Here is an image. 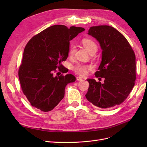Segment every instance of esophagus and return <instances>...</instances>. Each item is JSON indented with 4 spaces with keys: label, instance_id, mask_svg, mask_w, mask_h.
Wrapping results in <instances>:
<instances>
[{
    "label": "esophagus",
    "instance_id": "1",
    "mask_svg": "<svg viewBox=\"0 0 147 147\" xmlns=\"http://www.w3.org/2000/svg\"><path fill=\"white\" fill-rule=\"evenodd\" d=\"M77 81H81L83 80V78L81 77H77Z\"/></svg>",
    "mask_w": 147,
    "mask_h": 147
}]
</instances>
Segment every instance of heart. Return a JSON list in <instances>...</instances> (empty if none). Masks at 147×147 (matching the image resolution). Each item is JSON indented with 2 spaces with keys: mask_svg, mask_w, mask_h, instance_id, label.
<instances>
[{
  "mask_svg": "<svg viewBox=\"0 0 147 147\" xmlns=\"http://www.w3.org/2000/svg\"><path fill=\"white\" fill-rule=\"evenodd\" d=\"M82 44L85 47L87 50L91 54L95 53L97 50V45L94 41L89 38H84L82 40ZM75 53V47L74 45H71L69 48V55L70 56H73ZM91 69V66L88 65H84L78 64L75 65L74 68V72L80 76L84 77L87 75L88 70Z\"/></svg>",
  "mask_w": 147,
  "mask_h": 147,
  "instance_id": "obj_1",
  "label": "heart"
}]
</instances>
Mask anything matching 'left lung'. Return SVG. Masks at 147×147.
Returning a JSON list of instances; mask_svg holds the SVG:
<instances>
[{
	"instance_id": "1",
	"label": "left lung",
	"mask_w": 147,
	"mask_h": 147,
	"mask_svg": "<svg viewBox=\"0 0 147 147\" xmlns=\"http://www.w3.org/2000/svg\"><path fill=\"white\" fill-rule=\"evenodd\" d=\"M88 34L100 43L102 61L95 76L105 80L103 83L94 79L87 80L90 86L85 95L86 99L101 109L121 104L135 84L134 51L125 37L112 26H92Z\"/></svg>"
}]
</instances>
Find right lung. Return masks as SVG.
I'll list each match as a JSON object with an SVG mask.
<instances>
[{
    "mask_svg": "<svg viewBox=\"0 0 147 147\" xmlns=\"http://www.w3.org/2000/svg\"><path fill=\"white\" fill-rule=\"evenodd\" d=\"M84 29L54 25L34 35L26 45L18 70L21 90L30 105L43 112L52 110L64 96L67 84L75 81L61 63L68 57L70 41Z\"/></svg>",
    "mask_w": 147,
    "mask_h": 147,
    "instance_id": "obj_1",
    "label": "right lung"
}]
</instances>
